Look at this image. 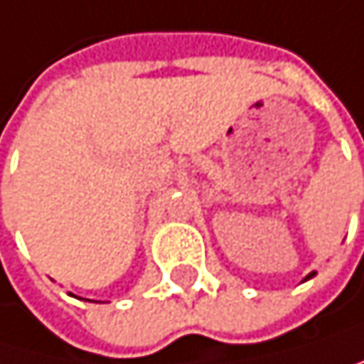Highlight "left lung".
<instances>
[{
  "label": "left lung",
  "mask_w": 364,
  "mask_h": 364,
  "mask_svg": "<svg viewBox=\"0 0 364 364\" xmlns=\"http://www.w3.org/2000/svg\"><path fill=\"white\" fill-rule=\"evenodd\" d=\"M313 274H315V272H313ZM313 274H309V276H306V280H309V278H311V276H313Z\"/></svg>",
  "instance_id": "8db88e82"
}]
</instances>
